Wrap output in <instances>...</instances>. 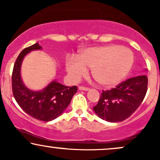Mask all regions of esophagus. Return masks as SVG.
I'll return each instance as SVG.
<instances>
[{
  "label": "esophagus",
  "instance_id": "34e87169",
  "mask_svg": "<svg viewBox=\"0 0 160 160\" xmlns=\"http://www.w3.org/2000/svg\"><path fill=\"white\" fill-rule=\"evenodd\" d=\"M79 89H80V90H82V91H88V90H89V88L85 87V86H79Z\"/></svg>",
  "mask_w": 160,
  "mask_h": 160
}]
</instances>
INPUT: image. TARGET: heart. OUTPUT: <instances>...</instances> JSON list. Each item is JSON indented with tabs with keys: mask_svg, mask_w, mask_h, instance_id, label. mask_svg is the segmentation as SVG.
I'll return each instance as SVG.
<instances>
[{
	"mask_svg": "<svg viewBox=\"0 0 160 160\" xmlns=\"http://www.w3.org/2000/svg\"><path fill=\"white\" fill-rule=\"evenodd\" d=\"M134 56L129 49L111 45L83 50L78 56L69 57L66 70L73 81H78L92 68V76L103 86L117 85L125 78L132 67Z\"/></svg>",
	"mask_w": 160,
	"mask_h": 160,
	"instance_id": "heart-1",
	"label": "heart"
}]
</instances>
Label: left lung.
Wrapping results in <instances>:
<instances>
[{"mask_svg":"<svg viewBox=\"0 0 160 160\" xmlns=\"http://www.w3.org/2000/svg\"><path fill=\"white\" fill-rule=\"evenodd\" d=\"M148 78L139 75L126 80L111 90L102 91L95 113L111 122H122L140 106L148 90Z\"/></svg>","mask_w":160,"mask_h":160,"instance_id":"obj_1","label":"left lung"}]
</instances>
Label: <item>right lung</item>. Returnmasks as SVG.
Returning <instances> with one entry per match:
<instances>
[{
  "label": "right lung",
  "mask_w": 160,
  "mask_h": 160,
  "mask_svg": "<svg viewBox=\"0 0 160 160\" xmlns=\"http://www.w3.org/2000/svg\"><path fill=\"white\" fill-rule=\"evenodd\" d=\"M42 47L36 43L24 49L16 58L12 74V94L16 102L25 113L38 120L52 121L63 113L78 91V87L66 86L52 80L44 89L33 91L22 80L21 66L23 58L34 50Z\"/></svg>",
  "instance_id": "add662e5"
}]
</instances>
